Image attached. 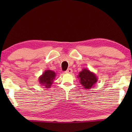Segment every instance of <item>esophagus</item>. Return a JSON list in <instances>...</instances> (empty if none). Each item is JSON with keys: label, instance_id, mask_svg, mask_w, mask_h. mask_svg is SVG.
<instances>
[{"label": "esophagus", "instance_id": "obj_1", "mask_svg": "<svg viewBox=\"0 0 132 132\" xmlns=\"http://www.w3.org/2000/svg\"><path fill=\"white\" fill-rule=\"evenodd\" d=\"M72 72V70L71 69H68L67 70L64 72V73L66 74H71Z\"/></svg>", "mask_w": 132, "mask_h": 132}]
</instances>
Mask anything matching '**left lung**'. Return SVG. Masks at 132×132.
I'll use <instances>...</instances> for the list:
<instances>
[{
  "instance_id": "obj_1",
  "label": "left lung",
  "mask_w": 132,
  "mask_h": 132,
  "mask_svg": "<svg viewBox=\"0 0 132 132\" xmlns=\"http://www.w3.org/2000/svg\"><path fill=\"white\" fill-rule=\"evenodd\" d=\"M77 78L79 79L81 85L86 89L94 87L93 86L98 80L96 74L87 69H83L82 70L79 72Z\"/></svg>"
}]
</instances>
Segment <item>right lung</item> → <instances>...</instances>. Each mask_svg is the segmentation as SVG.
Returning <instances> with one entry per match:
<instances>
[{"mask_svg": "<svg viewBox=\"0 0 132 132\" xmlns=\"http://www.w3.org/2000/svg\"><path fill=\"white\" fill-rule=\"evenodd\" d=\"M55 76L56 74L54 71L50 70H46L43 74L39 77V83L44 87L49 88L54 82Z\"/></svg>", "mask_w": 132, "mask_h": 132, "instance_id": "1", "label": "right lung"}]
</instances>
